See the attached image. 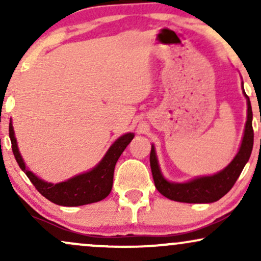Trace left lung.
Here are the masks:
<instances>
[{
    "label": "left lung",
    "instance_id": "left-lung-1",
    "mask_svg": "<svg viewBox=\"0 0 261 261\" xmlns=\"http://www.w3.org/2000/svg\"><path fill=\"white\" fill-rule=\"evenodd\" d=\"M245 97H247L248 103V119L247 124H245L241 149L237 153L234 160L230 162L222 172L212 176H202V178L194 179V180L184 182V184L169 182L161 174L154 147L152 146L151 154H149V163H151V170L152 175H153L155 189L160 191L162 195L179 202L207 203L220 200L233 188L237 179L241 175L245 163L249 160L254 143L253 112H251L249 97L247 94H245Z\"/></svg>",
    "mask_w": 261,
    "mask_h": 261
}]
</instances>
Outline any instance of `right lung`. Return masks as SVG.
I'll use <instances>...</instances> for the list:
<instances>
[{"label": "right lung", "mask_w": 261, "mask_h": 261, "mask_svg": "<svg viewBox=\"0 0 261 261\" xmlns=\"http://www.w3.org/2000/svg\"><path fill=\"white\" fill-rule=\"evenodd\" d=\"M10 139L12 143V151L14 158L19 164L20 169L25 173L29 180L33 182L35 189L49 201L61 206H81L87 203L97 202L106 199L112 191L114 168L126 146L134 139V134H126L113 143L112 147L104 155V158L95 168L91 172L74 176L72 179L50 184L38 176H35L31 170L25 168V164L20 157L17 147V141L14 137V131L12 124H10Z\"/></svg>", "instance_id": "obj_1"}]
</instances>
